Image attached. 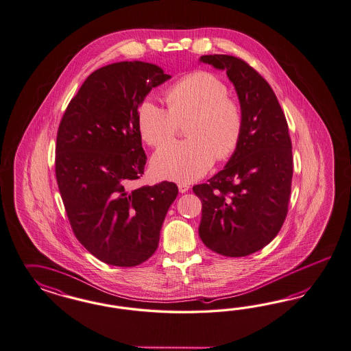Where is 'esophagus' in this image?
Segmentation results:
<instances>
[{
  "instance_id": "esophagus-1",
  "label": "esophagus",
  "mask_w": 351,
  "mask_h": 351,
  "mask_svg": "<svg viewBox=\"0 0 351 351\" xmlns=\"http://www.w3.org/2000/svg\"><path fill=\"white\" fill-rule=\"evenodd\" d=\"M189 185L188 184H179V191L180 193H186V191H189Z\"/></svg>"
}]
</instances>
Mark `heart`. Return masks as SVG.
I'll return each mask as SVG.
<instances>
[{
	"mask_svg": "<svg viewBox=\"0 0 351 351\" xmlns=\"http://www.w3.org/2000/svg\"><path fill=\"white\" fill-rule=\"evenodd\" d=\"M167 106L144 99L138 108V128L143 138L158 147L175 136L179 123L189 119L188 140L158 149L152 170L163 180L191 182L202 178L213 162L230 158L245 130L241 104L229 96L221 78L210 72L185 75L167 91Z\"/></svg>",
	"mask_w": 351,
	"mask_h": 351,
	"instance_id": "obj_1",
	"label": "heart"
}]
</instances>
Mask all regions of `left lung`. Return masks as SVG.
Masks as SVG:
<instances>
[{
  "mask_svg": "<svg viewBox=\"0 0 351 351\" xmlns=\"http://www.w3.org/2000/svg\"><path fill=\"white\" fill-rule=\"evenodd\" d=\"M199 62L226 72L245 114L241 144L223 170L193 186L202 202L199 237L216 254L251 255L276 238L287 216L293 175L287 121L273 88L245 60L215 53Z\"/></svg>",
  "mask_w": 351,
  "mask_h": 351,
  "instance_id": "obj_1",
  "label": "left lung"
}]
</instances>
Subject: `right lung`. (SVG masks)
<instances>
[{"label": "right lung", "instance_id": "1", "mask_svg": "<svg viewBox=\"0 0 351 351\" xmlns=\"http://www.w3.org/2000/svg\"><path fill=\"white\" fill-rule=\"evenodd\" d=\"M170 78L156 64H109L86 78L60 121L55 173L66 216L80 243L108 265L147 261L178 197L169 181L128 189L147 163L138 104Z\"/></svg>", "mask_w": 351, "mask_h": 351}]
</instances>
